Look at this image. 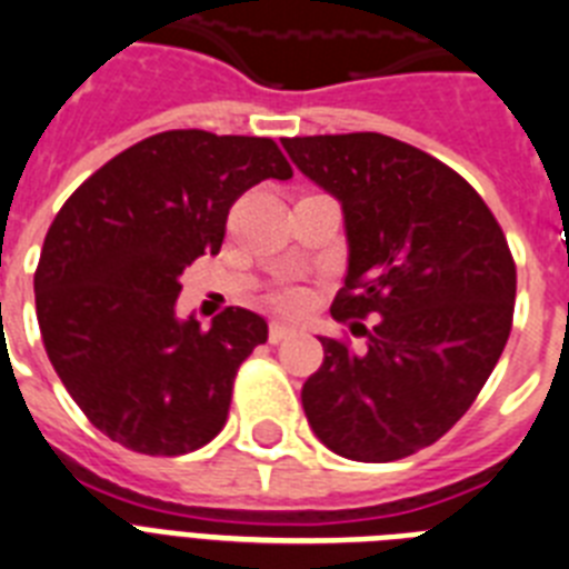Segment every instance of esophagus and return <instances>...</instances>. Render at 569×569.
<instances>
[{
  "label": "esophagus",
  "instance_id": "obj_1",
  "mask_svg": "<svg viewBox=\"0 0 569 569\" xmlns=\"http://www.w3.org/2000/svg\"><path fill=\"white\" fill-rule=\"evenodd\" d=\"M295 336V327L292 323H283V321H274L269 327V341L271 343H280L286 341V338H292Z\"/></svg>",
  "mask_w": 569,
  "mask_h": 569
}]
</instances>
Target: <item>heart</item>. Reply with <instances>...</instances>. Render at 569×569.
Instances as JSON below:
<instances>
[{
  "instance_id": "obj_1",
  "label": "heart",
  "mask_w": 569,
  "mask_h": 569,
  "mask_svg": "<svg viewBox=\"0 0 569 569\" xmlns=\"http://www.w3.org/2000/svg\"><path fill=\"white\" fill-rule=\"evenodd\" d=\"M271 303H274L277 309H283V312H298V309H303V303H307V292L298 289V286H283V289L271 292Z\"/></svg>"
}]
</instances>
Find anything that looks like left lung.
I'll list each match as a JSON object with an SVG mask.
<instances>
[{
	"label": "left lung",
	"instance_id": "8db88e82",
	"mask_svg": "<svg viewBox=\"0 0 569 569\" xmlns=\"http://www.w3.org/2000/svg\"><path fill=\"white\" fill-rule=\"evenodd\" d=\"M303 176L341 202L350 262L332 318H376L365 350L321 338L300 390L315 437L347 460L433 446L471 408L506 347L515 260L469 181L381 132L283 138ZM361 323H352V329Z\"/></svg>",
	"mask_w": 569,
	"mask_h": 569
}]
</instances>
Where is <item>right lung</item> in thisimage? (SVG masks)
I'll return each mask as SVG.
<instances>
[{"label":"right lung","mask_w":569,"mask_h":569,"mask_svg":"<svg viewBox=\"0 0 569 569\" xmlns=\"http://www.w3.org/2000/svg\"><path fill=\"white\" fill-rule=\"evenodd\" d=\"M292 179L271 138L170 130L118 152L66 199L33 271L37 321L57 376L112 442L179 457L226 428L237 370L269 323L228 307L176 318L179 277L219 254L231 204Z\"/></svg>","instance_id":"obj_1"}]
</instances>
